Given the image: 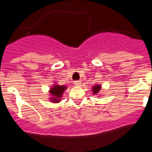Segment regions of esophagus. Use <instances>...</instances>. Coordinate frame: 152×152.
<instances>
[{"mask_svg":"<svg viewBox=\"0 0 152 152\" xmlns=\"http://www.w3.org/2000/svg\"><path fill=\"white\" fill-rule=\"evenodd\" d=\"M74 84H75V86H80L81 84V81L80 80H75Z\"/></svg>","mask_w":152,"mask_h":152,"instance_id":"obj_1","label":"esophagus"}]
</instances>
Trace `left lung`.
I'll return each instance as SVG.
<instances>
[{"mask_svg": "<svg viewBox=\"0 0 152 152\" xmlns=\"http://www.w3.org/2000/svg\"><path fill=\"white\" fill-rule=\"evenodd\" d=\"M101 89V86L100 85H94V87L93 88V93H94V94H96L99 93V91H100Z\"/></svg>", "mask_w": 152, "mask_h": 152, "instance_id": "obj_1", "label": "left lung"}]
</instances>
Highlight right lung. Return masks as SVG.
Returning <instances> with one entry per match:
<instances>
[{"mask_svg":"<svg viewBox=\"0 0 152 152\" xmlns=\"http://www.w3.org/2000/svg\"><path fill=\"white\" fill-rule=\"evenodd\" d=\"M66 89V87L64 86H60L55 84L52 88H50L49 93L51 95H52V97L51 98V100L54 103H58L61 100V97L62 96V94L64 90Z\"/></svg>","mask_w":152,"mask_h":152,"instance_id":"right-lung-1","label":"right lung"}]
</instances>
